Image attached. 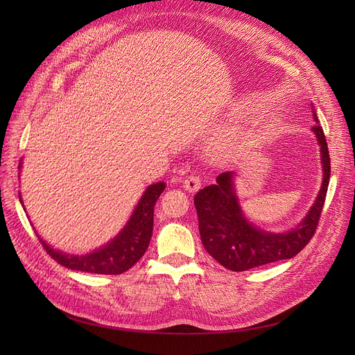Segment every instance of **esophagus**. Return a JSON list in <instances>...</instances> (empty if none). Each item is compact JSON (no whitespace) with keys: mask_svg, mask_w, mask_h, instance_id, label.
Segmentation results:
<instances>
[{"mask_svg":"<svg viewBox=\"0 0 355 355\" xmlns=\"http://www.w3.org/2000/svg\"><path fill=\"white\" fill-rule=\"evenodd\" d=\"M200 187H201V179H200L198 175L192 173V175H189L188 178H185V180H184V188H185L187 191L194 192V191L200 189Z\"/></svg>","mask_w":355,"mask_h":355,"instance_id":"34e87169","label":"esophagus"}]
</instances>
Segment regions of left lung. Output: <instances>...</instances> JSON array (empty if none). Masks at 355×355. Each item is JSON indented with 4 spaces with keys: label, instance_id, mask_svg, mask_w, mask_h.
<instances>
[{
    "label": "left lung",
    "instance_id": "left-lung-1",
    "mask_svg": "<svg viewBox=\"0 0 355 355\" xmlns=\"http://www.w3.org/2000/svg\"><path fill=\"white\" fill-rule=\"evenodd\" d=\"M314 118L313 130L321 146V163L324 171L323 185L306 218L293 231L268 234L247 222L232 189L234 171H225L218 176L216 185H209L196 194L194 206L198 214L201 243L222 266L240 272L271 262L292 259L314 237L330 179V155L326 136L315 114Z\"/></svg>",
    "mask_w": 355,
    "mask_h": 355
}]
</instances>
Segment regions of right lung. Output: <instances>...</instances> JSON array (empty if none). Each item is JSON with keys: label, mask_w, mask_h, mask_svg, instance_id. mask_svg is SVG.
<instances>
[{"label": "right lung", "mask_w": 355, "mask_h": 355, "mask_svg": "<svg viewBox=\"0 0 355 355\" xmlns=\"http://www.w3.org/2000/svg\"><path fill=\"white\" fill-rule=\"evenodd\" d=\"M164 182L149 187L132 214L125 228L102 249L84 256H69L51 249L40 237L44 250L58 263L75 271L116 275L130 270L146 252L154 228V206L164 191Z\"/></svg>", "instance_id": "1"}]
</instances>
